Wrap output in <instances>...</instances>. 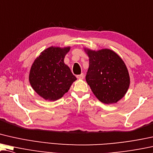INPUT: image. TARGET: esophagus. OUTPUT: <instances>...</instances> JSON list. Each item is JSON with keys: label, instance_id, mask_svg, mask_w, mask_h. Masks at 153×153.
<instances>
[{"label": "esophagus", "instance_id": "esophagus-1", "mask_svg": "<svg viewBox=\"0 0 153 153\" xmlns=\"http://www.w3.org/2000/svg\"><path fill=\"white\" fill-rule=\"evenodd\" d=\"M76 77H77V79H83V78H84V74H83V73H81V74L77 75Z\"/></svg>", "mask_w": 153, "mask_h": 153}]
</instances>
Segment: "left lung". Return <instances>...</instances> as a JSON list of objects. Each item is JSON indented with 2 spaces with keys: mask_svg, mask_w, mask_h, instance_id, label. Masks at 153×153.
Masks as SVG:
<instances>
[{
  "mask_svg": "<svg viewBox=\"0 0 153 153\" xmlns=\"http://www.w3.org/2000/svg\"><path fill=\"white\" fill-rule=\"evenodd\" d=\"M83 49L89 57L85 79L95 97L105 104L118 102L125 96L130 83L125 63L116 52L107 48Z\"/></svg>",
  "mask_w": 153,
  "mask_h": 153,
  "instance_id": "1",
  "label": "left lung"
}]
</instances>
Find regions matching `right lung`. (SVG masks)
<instances>
[{"instance_id":"right-lung-1","label":"right lung","mask_w":153,"mask_h":153,"mask_svg":"<svg viewBox=\"0 0 153 153\" xmlns=\"http://www.w3.org/2000/svg\"><path fill=\"white\" fill-rule=\"evenodd\" d=\"M70 50V46H51L41 52L32 63L29 81L33 90L45 100L54 101L61 99L76 80L64 63Z\"/></svg>"}]
</instances>
